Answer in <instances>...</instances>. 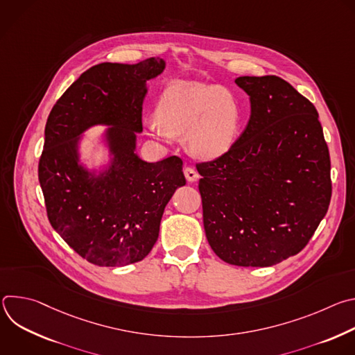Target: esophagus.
<instances>
[{
  "label": "esophagus",
  "instance_id": "34e87169",
  "mask_svg": "<svg viewBox=\"0 0 355 355\" xmlns=\"http://www.w3.org/2000/svg\"><path fill=\"white\" fill-rule=\"evenodd\" d=\"M184 174H185V178L188 182H195L198 178H199V174L196 173V170L193 167H185L184 168Z\"/></svg>",
  "mask_w": 355,
  "mask_h": 355
}]
</instances>
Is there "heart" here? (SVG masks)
<instances>
[{
    "label": "heart",
    "mask_w": 355,
    "mask_h": 355,
    "mask_svg": "<svg viewBox=\"0 0 355 355\" xmlns=\"http://www.w3.org/2000/svg\"><path fill=\"white\" fill-rule=\"evenodd\" d=\"M157 139L185 135L191 155L200 160H216L233 146L240 108L225 87L196 81H174L160 94L156 116L146 122Z\"/></svg>",
    "instance_id": "obj_1"
}]
</instances>
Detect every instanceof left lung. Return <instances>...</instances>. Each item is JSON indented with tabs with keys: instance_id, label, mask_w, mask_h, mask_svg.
<instances>
[{
	"instance_id": "1",
	"label": "left lung",
	"mask_w": 355,
	"mask_h": 355,
	"mask_svg": "<svg viewBox=\"0 0 355 355\" xmlns=\"http://www.w3.org/2000/svg\"><path fill=\"white\" fill-rule=\"evenodd\" d=\"M251 114L226 153L196 164L204 227L215 254L271 267L308 244L330 198V156L315 105L277 76L237 77Z\"/></svg>"
}]
</instances>
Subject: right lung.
<instances>
[{"label": "right lung", "instance_id": "add662e5", "mask_svg": "<svg viewBox=\"0 0 355 355\" xmlns=\"http://www.w3.org/2000/svg\"><path fill=\"white\" fill-rule=\"evenodd\" d=\"M164 69L160 58L96 64L66 89L47 118L39 160L47 218L91 264L141 261L157 241L168 200L185 185L180 157L147 163L136 153L147 81ZM95 124L113 126L105 134L112 160L98 173L79 163L78 151L80 135Z\"/></svg>", "mask_w": 355, "mask_h": 355}]
</instances>
